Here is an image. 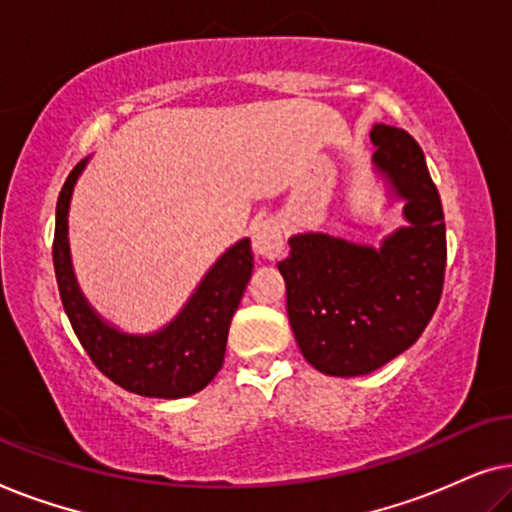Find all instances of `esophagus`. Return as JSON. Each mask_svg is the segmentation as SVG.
<instances>
[{"mask_svg":"<svg viewBox=\"0 0 512 512\" xmlns=\"http://www.w3.org/2000/svg\"><path fill=\"white\" fill-rule=\"evenodd\" d=\"M251 247L265 261H277L284 254V233L277 219H258L251 226Z\"/></svg>","mask_w":512,"mask_h":512,"instance_id":"obj_1","label":"esophagus"}]
</instances>
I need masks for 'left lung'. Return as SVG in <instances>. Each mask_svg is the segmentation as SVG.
<instances>
[{
	"mask_svg": "<svg viewBox=\"0 0 512 512\" xmlns=\"http://www.w3.org/2000/svg\"><path fill=\"white\" fill-rule=\"evenodd\" d=\"M375 165L405 198L408 228L380 251L324 233L296 235L277 263L300 352L326 375L373 373L417 342L440 303L447 240L438 188L412 135L375 125Z\"/></svg>",
	"mask_w": 512,
	"mask_h": 512,
	"instance_id": "obj_1",
	"label": "left lung"
}]
</instances>
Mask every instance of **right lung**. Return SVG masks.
I'll return each instance as SVG.
<instances>
[{"label": "right lung", "mask_w": 512, "mask_h": 512, "mask_svg": "<svg viewBox=\"0 0 512 512\" xmlns=\"http://www.w3.org/2000/svg\"><path fill=\"white\" fill-rule=\"evenodd\" d=\"M86 160L69 172L55 207L53 268L60 300L76 338L100 373L132 394L184 398L205 389L223 366L230 319L254 272L251 242L242 240L207 272L184 312L156 335H125L90 310L76 286L67 247V209Z\"/></svg>", "instance_id": "obj_1"}]
</instances>
